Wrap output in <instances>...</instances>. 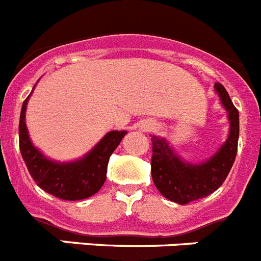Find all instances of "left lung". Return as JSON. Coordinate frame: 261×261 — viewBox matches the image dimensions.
<instances>
[{
	"label": "left lung",
	"mask_w": 261,
	"mask_h": 261,
	"mask_svg": "<svg viewBox=\"0 0 261 261\" xmlns=\"http://www.w3.org/2000/svg\"><path fill=\"white\" fill-rule=\"evenodd\" d=\"M215 88L230 121L229 138L220 151L200 165L183 163L170 149L165 139L152 136L151 173L161 195L178 204H189L215 192L226 179L238 151L239 113L221 83Z\"/></svg>",
	"instance_id": "obj_1"
}]
</instances>
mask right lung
<instances>
[{
    "instance_id": "obj_1",
    "label": "right lung",
    "mask_w": 261,
    "mask_h": 261,
    "mask_svg": "<svg viewBox=\"0 0 261 261\" xmlns=\"http://www.w3.org/2000/svg\"><path fill=\"white\" fill-rule=\"evenodd\" d=\"M28 97L23 101L20 110L19 148L32 179L40 189L62 200H82L92 196L104 185L110 156L126 135V131L108 133L101 142L79 161L55 163L37 151L28 138L24 122Z\"/></svg>"
}]
</instances>
